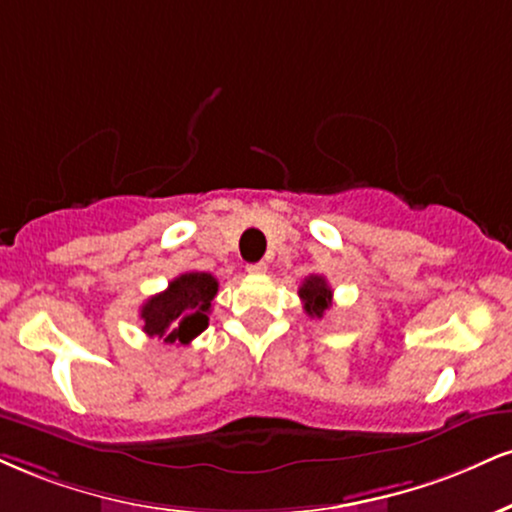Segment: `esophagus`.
I'll return each mask as SVG.
<instances>
[{
	"label": "esophagus",
	"instance_id": "34e87169",
	"mask_svg": "<svg viewBox=\"0 0 512 512\" xmlns=\"http://www.w3.org/2000/svg\"><path fill=\"white\" fill-rule=\"evenodd\" d=\"M245 272H248V274H255V276H260V274L267 272V264H264V262L248 264V267H245Z\"/></svg>",
	"mask_w": 512,
	"mask_h": 512
}]
</instances>
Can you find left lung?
<instances>
[{"instance_id": "left-lung-1", "label": "left lung", "mask_w": 512, "mask_h": 512, "mask_svg": "<svg viewBox=\"0 0 512 512\" xmlns=\"http://www.w3.org/2000/svg\"><path fill=\"white\" fill-rule=\"evenodd\" d=\"M298 295H300V300H303V307H305L307 315L319 319V317H324L326 310H329L331 295H334V291H331V286L326 283L324 276L310 274L303 281V286H300Z\"/></svg>"}]
</instances>
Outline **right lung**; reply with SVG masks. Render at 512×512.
<instances>
[{
    "label": "right lung",
    "instance_id": "add662e5",
    "mask_svg": "<svg viewBox=\"0 0 512 512\" xmlns=\"http://www.w3.org/2000/svg\"><path fill=\"white\" fill-rule=\"evenodd\" d=\"M219 281L207 272H188L176 276L166 291L152 295L140 307L143 331L150 338H162L169 346H188L209 324L212 300Z\"/></svg>",
    "mask_w": 512,
    "mask_h": 512
}]
</instances>
